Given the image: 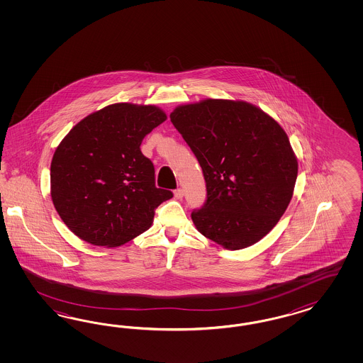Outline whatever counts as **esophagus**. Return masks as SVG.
Instances as JSON below:
<instances>
[{
    "label": "esophagus",
    "mask_w": 363,
    "mask_h": 363,
    "mask_svg": "<svg viewBox=\"0 0 363 363\" xmlns=\"http://www.w3.org/2000/svg\"><path fill=\"white\" fill-rule=\"evenodd\" d=\"M174 197L177 199H181V198L184 197V189H181V187H178L174 190Z\"/></svg>",
    "instance_id": "obj_1"
}]
</instances>
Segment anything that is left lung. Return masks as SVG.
<instances>
[{
	"instance_id": "8db88e82",
	"label": "left lung",
	"mask_w": 363,
	"mask_h": 363,
	"mask_svg": "<svg viewBox=\"0 0 363 363\" xmlns=\"http://www.w3.org/2000/svg\"><path fill=\"white\" fill-rule=\"evenodd\" d=\"M170 121L206 182V202L191 213L197 230L229 250L262 240L297 179V157L281 125L249 102L214 99L177 106Z\"/></svg>"
}]
</instances>
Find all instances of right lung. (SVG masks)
Segmentation results:
<instances>
[{
	"label": "right lung",
	"mask_w": 363,
	"mask_h": 363,
	"mask_svg": "<svg viewBox=\"0 0 363 363\" xmlns=\"http://www.w3.org/2000/svg\"><path fill=\"white\" fill-rule=\"evenodd\" d=\"M166 118L154 105L113 104L78 122L57 146L52 201L78 238L116 247L152 226L173 193L155 187L153 162L140 146Z\"/></svg>",
	"instance_id": "add662e5"
}]
</instances>
